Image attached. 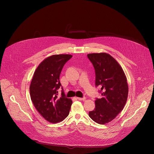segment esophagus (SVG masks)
<instances>
[{
	"label": "esophagus",
	"instance_id": "obj_1",
	"mask_svg": "<svg viewBox=\"0 0 154 154\" xmlns=\"http://www.w3.org/2000/svg\"><path fill=\"white\" fill-rule=\"evenodd\" d=\"M77 99L79 100H85V97H83V98H81V97H77Z\"/></svg>",
	"mask_w": 154,
	"mask_h": 154
}]
</instances>
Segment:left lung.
<instances>
[{
    "instance_id": "1",
    "label": "left lung",
    "mask_w": 154,
    "mask_h": 154,
    "mask_svg": "<svg viewBox=\"0 0 154 154\" xmlns=\"http://www.w3.org/2000/svg\"><path fill=\"white\" fill-rule=\"evenodd\" d=\"M96 73V86L100 87L101 99L95 100L96 107L89 116L100 124H107L123 110L127 102L128 87L124 72L117 61L105 52L87 55Z\"/></svg>"
}]
</instances>
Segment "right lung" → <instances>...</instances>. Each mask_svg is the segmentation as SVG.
<instances>
[{"label": "right lung", "mask_w": 154, "mask_h": 154, "mask_svg": "<svg viewBox=\"0 0 154 154\" xmlns=\"http://www.w3.org/2000/svg\"><path fill=\"white\" fill-rule=\"evenodd\" d=\"M72 57L70 54L52 55L43 60L36 69L30 85L32 102L38 112L50 122L55 124L69 115L72 104L65 97L60 75L65 63ZM62 88V96L57 89Z\"/></svg>", "instance_id": "1"}]
</instances>
